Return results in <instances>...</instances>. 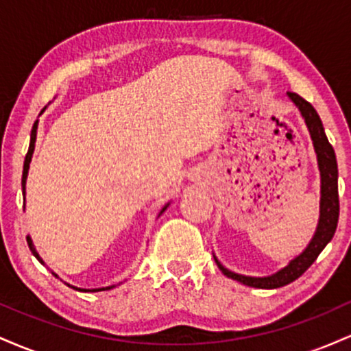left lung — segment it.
Segmentation results:
<instances>
[{
  "label": "left lung",
  "instance_id": "left-lung-1",
  "mask_svg": "<svg viewBox=\"0 0 351 351\" xmlns=\"http://www.w3.org/2000/svg\"><path fill=\"white\" fill-rule=\"evenodd\" d=\"M289 97L292 102L299 107L302 117L307 123L310 136H312L313 147L317 152L318 168H320L322 176V199H320V221H318V228L313 239L310 241L308 247L300 254L299 257L291 261L287 267L280 269L279 272L272 274L267 277H249L243 274H236L228 271L219 263L216 264L221 269V272L229 279H234L241 284L249 285V287L257 289H277L284 287V285L291 284L304 274L307 269L315 263L318 254L324 251V247L332 241L333 234L337 231L338 215H340V201H338V167H337V156L333 152V147L330 145L327 135H325L324 125H322L320 117L317 110L312 107V104L307 102L304 97H300L295 92H289Z\"/></svg>",
  "mask_w": 351,
  "mask_h": 351
}]
</instances>
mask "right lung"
<instances>
[{
	"label": "right lung",
	"mask_w": 351,
	"mask_h": 351,
	"mask_svg": "<svg viewBox=\"0 0 351 351\" xmlns=\"http://www.w3.org/2000/svg\"><path fill=\"white\" fill-rule=\"evenodd\" d=\"M36 132H38V120H36L34 122V125H33V130H31V143H29V150H27V153H26V158H24V167H23V180H21V184H23V195H24V186H26V178H27V170H29V163H31V158H33V152H34V143H36ZM165 209H167V206H165L162 211H160V215H162V213L165 211ZM26 239H27V244H29V249H31V252L34 254L36 256V259L39 261V263L41 264H44L43 263V259L41 257H39V254L36 252V249H34V245H33V241H31V237L29 236H26ZM54 274V272H52ZM56 276V274H54ZM58 277V276H56ZM69 285V284H67ZM69 287H72V285H69ZM72 289H75V291H84V292H88V289H79V287H72ZM108 289H114V285H110V287H106V289H92V292H99V291H108Z\"/></svg>",
	"instance_id": "obj_1"
}]
</instances>
